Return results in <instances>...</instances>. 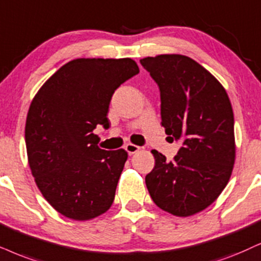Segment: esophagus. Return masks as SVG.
<instances>
[{
  "instance_id": "1",
  "label": "esophagus",
  "mask_w": 261,
  "mask_h": 261,
  "mask_svg": "<svg viewBox=\"0 0 261 261\" xmlns=\"http://www.w3.org/2000/svg\"><path fill=\"white\" fill-rule=\"evenodd\" d=\"M140 149H141L140 147L136 146V144H133V143H127L126 146H125V150H126L130 155L137 153V151Z\"/></svg>"
}]
</instances>
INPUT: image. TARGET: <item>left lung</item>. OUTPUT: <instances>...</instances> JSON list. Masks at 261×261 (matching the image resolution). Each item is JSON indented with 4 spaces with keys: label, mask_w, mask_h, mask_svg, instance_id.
I'll return each instance as SVG.
<instances>
[{
    "label": "left lung",
    "mask_w": 261,
    "mask_h": 261,
    "mask_svg": "<svg viewBox=\"0 0 261 261\" xmlns=\"http://www.w3.org/2000/svg\"><path fill=\"white\" fill-rule=\"evenodd\" d=\"M141 64L159 85L165 133L183 141L171 161L151 150L155 166L146 186L159 208L193 216L218 199L231 177L236 158L231 102L218 79L186 55L148 57Z\"/></svg>",
    "instance_id": "1"
}]
</instances>
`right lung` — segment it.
<instances>
[{
    "mask_svg": "<svg viewBox=\"0 0 261 261\" xmlns=\"http://www.w3.org/2000/svg\"><path fill=\"white\" fill-rule=\"evenodd\" d=\"M138 72L130 58L75 59L35 95L25 126L29 165L42 195L62 216L90 220L113 203L127 151L101 149L94 130L108 128L112 95Z\"/></svg>",
    "mask_w": 261,
    "mask_h": 261,
    "instance_id": "right-lung-1",
    "label": "right lung"
}]
</instances>
